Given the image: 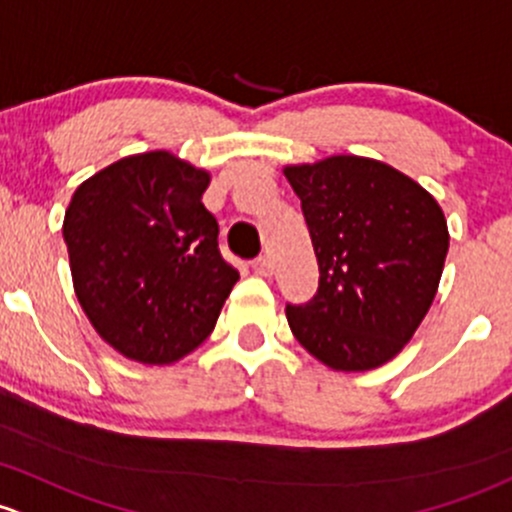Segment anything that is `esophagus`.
I'll list each match as a JSON object with an SVG mask.
<instances>
[{
  "mask_svg": "<svg viewBox=\"0 0 512 512\" xmlns=\"http://www.w3.org/2000/svg\"><path fill=\"white\" fill-rule=\"evenodd\" d=\"M254 271L258 273V276H273V263H271V258L268 256H258V258H254Z\"/></svg>",
  "mask_w": 512,
  "mask_h": 512,
  "instance_id": "obj_1",
  "label": "esophagus"
}]
</instances>
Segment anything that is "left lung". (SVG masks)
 Instances as JSON below:
<instances>
[{
  "mask_svg": "<svg viewBox=\"0 0 512 512\" xmlns=\"http://www.w3.org/2000/svg\"><path fill=\"white\" fill-rule=\"evenodd\" d=\"M283 175L320 271L313 300L286 308L295 340L337 372L374 370L434 303L449 254L444 212L412 177L370 157L333 155Z\"/></svg>",
  "mask_w": 512,
  "mask_h": 512,
  "instance_id": "left-lung-1",
  "label": "left lung"
}]
</instances>
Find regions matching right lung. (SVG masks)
I'll list each match as a JSON object with an SVG mask.
<instances>
[{
    "label": "right lung",
    "mask_w": 512,
    "mask_h": 512,
    "mask_svg": "<svg viewBox=\"0 0 512 512\" xmlns=\"http://www.w3.org/2000/svg\"><path fill=\"white\" fill-rule=\"evenodd\" d=\"M207 187V170L155 150L113 162L73 192L63 217L73 291L128 360L172 365L197 350L239 281L219 254Z\"/></svg>",
    "instance_id": "1"
}]
</instances>
